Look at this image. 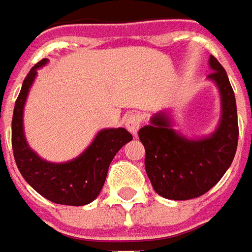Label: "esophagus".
Wrapping results in <instances>:
<instances>
[{"mask_svg":"<svg viewBox=\"0 0 252 252\" xmlns=\"http://www.w3.org/2000/svg\"><path fill=\"white\" fill-rule=\"evenodd\" d=\"M140 123H142V119H140V116L138 114V113H131V114H128V116H126V129L132 133L133 136H136V135H138Z\"/></svg>","mask_w":252,"mask_h":252,"instance_id":"obj_1","label":"esophagus"}]
</instances>
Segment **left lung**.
Returning <instances> with one entry per match:
<instances>
[{
	"label": "left lung",
	"mask_w": 252,
	"mask_h": 252,
	"mask_svg": "<svg viewBox=\"0 0 252 252\" xmlns=\"http://www.w3.org/2000/svg\"><path fill=\"white\" fill-rule=\"evenodd\" d=\"M210 67L208 78L217 84L222 106L220 126L210 136L185 138L172 129L168 114L162 112L138 132L146 152L145 168L152 186L169 200L203 196L220 182L236 155L239 124L233 88L225 68L212 55Z\"/></svg>",
	"instance_id": "1"
}]
</instances>
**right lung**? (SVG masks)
I'll return each mask as SVG.
<instances>
[{
    "mask_svg": "<svg viewBox=\"0 0 252 252\" xmlns=\"http://www.w3.org/2000/svg\"><path fill=\"white\" fill-rule=\"evenodd\" d=\"M40 61L26 76L12 117V149L20 174L26 182L49 201L63 205L90 204L103 188L109 165L132 135L124 128L102 129L88 149L68 162L55 164L42 160L29 148L23 132V107L26 97L37 74Z\"/></svg>",
    "mask_w": 252,
    "mask_h": 252,
    "instance_id": "obj_1",
    "label": "right lung"
}]
</instances>
